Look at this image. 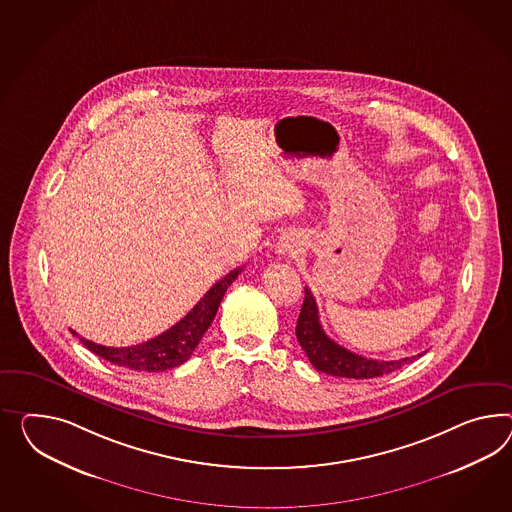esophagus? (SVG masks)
Here are the masks:
<instances>
[{"instance_id": "obj_1", "label": "esophagus", "mask_w": 512, "mask_h": 512, "mask_svg": "<svg viewBox=\"0 0 512 512\" xmlns=\"http://www.w3.org/2000/svg\"><path fill=\"white\" fill-rule=\"evenodd\" d=\"M297 250V243L291 239V237H282L280 243H278V252L280 254H295Z\"/></svg>"}]
</instances>
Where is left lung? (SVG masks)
<instances>
[{"instance_id":"obj_1","label":"left lung","mask_w":512,"mask_h":512,"mask_svg":"<svg viewBox=\"0 0 512 512\" xmlns=\"http://www.w3.org/2000/svg\"><path fill=\"white\" fill-rule=\"evenodd\" d=\"M295 334L301 343L302 351L312 362V366L317 371H323V373L334 375V377L373 379L380 375H388L395 369H401L408 362L416 360V356L401 358V360L366 358V356L351 353L345 347L338 345L336 341L330 340L319 323V310H317L314 295L308 288L304 289V302H302Z\"/></svg>"}]
</instances>
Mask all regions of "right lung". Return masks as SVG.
<instances>
[{"mask_svg":"<svg viewBox=\"0 0 512 512\" xmlns=\"http://www.w3.org/2000/svg\"><path fill=\"white\" fill-rule=\"evenodd\" d=\"M243 267H237L215 282L208 293L195 304V308L180 319L174 327L165 330L152 340L132 345V347H105L91 340L78 336L74 330L72 334L78 336L79 341L92 351L115 366L128 367L133 371H165L172 367L182 366L189 360V356L197 349L198 341L206 334V330L213 323V317L219 310L226 289L232 286Z\"/></svg>","mask_w":512,"mask_h":512,"instance_id":"right-lung-1","label":"right lung"}]
</instances>
